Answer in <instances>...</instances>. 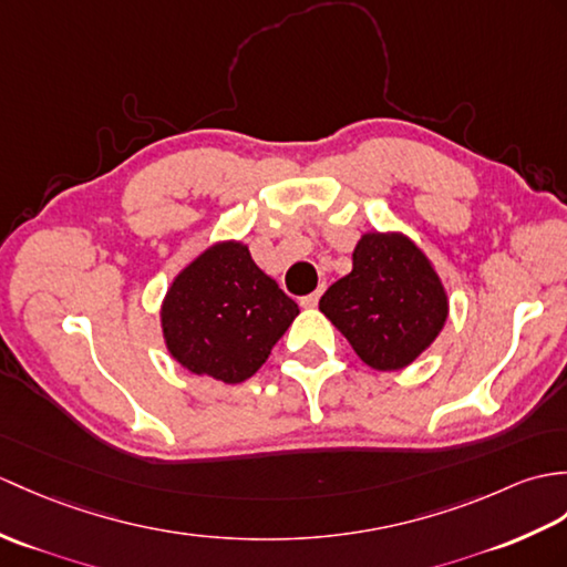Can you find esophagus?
Here are the masks:
<instances>
[{"instance_id": "esophagus-1", "label": "esophagus", "mask_w": 567, "mask_h": 567, "mask_svg": "<svg viewBox=\"0 0 567 567\" xmlns=\"http://www.w3.org/2000/svg\"><path fill=\"white\" fill-rule=\"evenodd\" d=\"M321 289H323V287H321ZM321 289H319V292H313V295L301 297V307H305V309H313L316 305H319V299H321Z\"/></svg>"}]
</instances>
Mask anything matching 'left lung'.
Segmentation results:
<instances>
[{"instance_id":"1","label":"left lung","mask_w":567,"mask_h":567,"mask_svg":"<svg viewBox=\"0 0 567 567\" xmlns=\"http://www.w3.org/2000/svg\"><path fill=\"white\" fill-rule=\"evenodd\" d=\"M319 309L379 372L403 370L444 328L450 301L432 262L403 234H362L352 270L326 289Z\"/></svg>"}]
</instances>
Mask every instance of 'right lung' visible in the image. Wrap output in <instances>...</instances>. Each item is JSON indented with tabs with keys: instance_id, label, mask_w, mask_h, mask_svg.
<instances>
[{
	"instance_id": "1",
	"label": "right lung",
	"mask_w": 567,
	"mask_h": 567,
	"mask_svg": "<svg viewBox=\"0 0 567 567\" xmlns=\"http://www.w3.org/2000/svg\"><path fill=\"white\" fill-rule=\"evenodd\" d=\"M297 313L246 244L219 241L171 282L162 331L171 358L188 372L239 384L260 370Z\"/></svg>"
}]
</instances>
